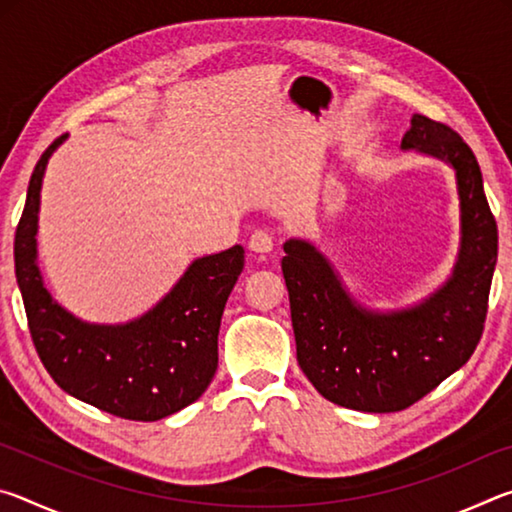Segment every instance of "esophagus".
<instances>
[{
	"instance_id": "34e87169",
	"label": "esophagus",
	"mask_w": 512,
	"mask_h": 512,
	"mask_svg": "<svg viewBox=\"0 0 512 512\" xmlns=\"http://www.w3.org/2000/svg\"><path fill=\"white\" fill-rule=\"evenodd\" d=\"M273 235L271 232H264V230H257L253 237H250V241H248V248L253 250V253H257V255H268L273 250Z\"/></svg>"
}]
</instances>
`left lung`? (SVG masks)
<instances>
[{"label":"left lung","instance_id":"8db88e82","mask_svg":"<svg viewBox=\"0 0 512 512\" xmlns=\"http://www.w3.org/2000/svg\"><path fill=\"white\" fill-rule=\"evenodd\" d=\"M402 149L436 155L456 169L463 237L443 289L413 309L372 314L354 305L314 246L284 244L300 368L325 400L354 411L393 413L422 400L465 366L488 316L499 237L479 162L454 128L424 115H413Z\"/></svg>","mask_w":512,"mask_h":512}]
</instances>
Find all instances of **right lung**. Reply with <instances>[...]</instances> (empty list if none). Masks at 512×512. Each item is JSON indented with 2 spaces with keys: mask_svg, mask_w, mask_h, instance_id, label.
<instances>
[{
  "mask_svg": "<svg viewBox=\"0 0 512 512\" xmlns=\"http://www.w3.org/2000/svg\"><path fill=\"white\" fill-rule=\"evenodd\" d=\"M65 137L40 155L15 230V277L31 341L65 393L124 420L167 418L210 386L219 366L221 316L244 268V248L196 259L169 296L133 323H81L51 300L36 264L42 173Z\"/></svg>",
  "mask_w": 512,
  "mask_h": 512,
  "instance_id": "obj_1",
  "label": "right lung"
}]
</instances>
